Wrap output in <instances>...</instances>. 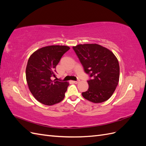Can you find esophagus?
Returning <instances> with one entry per match:
<instances>
[{"instance_id":"esophagus-1","label":"esophagus","mask_w":146,"mask_h":146,"mask_svg":"<svg viewBox=\"0 0 146 146\" xmlns=\"http://www.w3.org/2000/svg\"><path fill=\"white\" fill-rule=\"evenodd\" d=\"M79 82H80V80H76V81H74V83H78Z\"/></svg>"}]
</instances>
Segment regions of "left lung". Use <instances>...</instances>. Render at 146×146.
Listing matches in <instances>:
<instances>
[{
	"mask_svg": "<svg viewBox=\"0 0 146 146\" xmlns=\"http://www.w3.org/2000/svg\"><path fill=\"white\" fill-rule=\"evenodd\" d=\"M73 49L85 72L91 79L88 80V90L82 92L85 99L101 103L111 98L119 80V64L113 53L97 44L74 46Z\"/></svg>",
	"mask_w": 146,
	"mask_h": 146,
	"instance_id": "left-lung-1",
	"label": "left lung"
}]
</instances>
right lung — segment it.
Here are the masks:
<instances>
[{"mask_svg": "<svg viewBox=\"0 0 146 146\" xmlns=\"http://www.w3.org/2000/svg\"><path fill=\"white\" fill-rule=\"evenodd\" d=\"M69 48L66 46H46L30 56L26 67V80L31 93L42 104L54 105L64 98L69 83L52 78L56 77V65Z\"/></svg>", "mask_w": 146, "mask_h": 146, "instance_id": "add662e5", "label": "right lung"}]
</instances>
